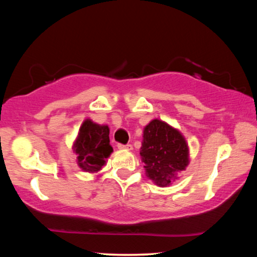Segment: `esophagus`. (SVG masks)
<instances>
[{
    "instance_id": "obj_1",
    "label": "esophagus",
    "mask_w": 257,
    "mask_h": 257,
    "mask_svg": "<svg viewBox=\"0 0 257 257\" xmlns=\"http://www.w3.org/2000/svg\"><path fill=\"white\" fill-rule=\"evenodd\" d=\"M118 149L119 150H133V145L132 144H121V143H119L118 144Z\"/></svg>"
}]
</instances>
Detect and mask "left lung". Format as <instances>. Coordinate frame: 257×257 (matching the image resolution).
<instances>
[{"label":"left lung","mask_w":257,"mask_h":257,"mask_svg":"<svg viewBox=\"0 0 257 257\" xmlns=\"http://www.w3.org/2000/svg\"><path fill=\"white\" fill-rule=\"evenodd\" d=\"M141 156L146 176L165 187L171 184L175 172L188 164V147L178 130L155 119L144 129Z\"/></svg>","instance_id":"obj_1"}]
</instances>
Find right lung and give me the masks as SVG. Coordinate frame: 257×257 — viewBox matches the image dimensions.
I'll return each mask as SVG.
<instances>
[{
  "label": "right lung",
  "instance_id": "add662e5",
  "mask_svg": "<svg viewBox=\"0 0 257 257\" xmlns=\"http://www.w3.org/2000/svg\"><path fill=\"white\" fill-rule=\"evenodd\" d=\"M107 125H98L86 120L78 134L75 151L78 164L86 172H96L101 169L105 159L113 151L110 145Z\"/></svg>",
  "mask_w": 257,
  "mask_h": 257
}]
</instances>
